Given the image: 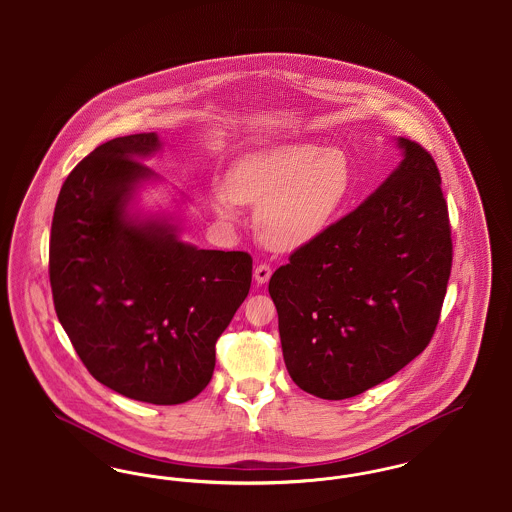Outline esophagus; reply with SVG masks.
<instances>
[{
  "instance_id": "1",
  "label": "esophagus",
  "mask_w": 512,
  "mask_h": 512,
  "mask_svg": "<svg viewBox=\"0 0 512 512\" xmlns=\"http://www.w3.org/2000/svg\"><path fill=\"white\" fill-rule=\"evenodd\" d=\"M270 274H272V268L265 265V263L257 265V267H255V272H253V276H255V282H257V284H267Z\"/></svg>"
}]
</instances>
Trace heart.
Wrapping results in <instances>:
<instances>
[{
    "mask_svg": "<svg viewBox=\"0 0 512 512\" xmlns=\"http://www.w3.org/2000/svg\"><path fill=\"white\" fill-rule=\"evenodd\" d=\"M353 186L345 151L313 142H284L240 155L226 171L215 211L234 220V203L259 205L255 230L274 251H295L328 230Z\"/></svg>",
    "mask_w": 512,
    "mask_h": 512,
    "instance_id": "b5f03b06",
    "label": "heart"
}]
</instances>
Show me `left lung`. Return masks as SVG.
<instances>
[{
	"instance_id": "8db88e82",
	"label": "left lung",
	"mask_w": 512,
	"mask_h": 512,
	"mask_svg": "<svg viewBox=\"0 0 512 512\" xmlns=\"http://www.w3.org/2000/svg\"><path fill=\"white\" fill-rule=\"evenodd\" d=\"M403 161L365 201L295 249L268 293L293 382L355 397L418 357L438 326L453 261L436 161L397 138Z\"/></svg>"
}]
</instances>
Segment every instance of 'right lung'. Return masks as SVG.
Instances as JSON below:
<instances>
[{
    "label": "right lung",
    "mask_w": 512,
    "mask_h": 512,
    "mask_svg": "<svg viewBox=\"0 0 512 512\" xmlns=\"http://www.w3.org/2000/svg\"><path fill=\"white\" fill-rule=\"evenodd\" d=\"M159 136L96 147L67 176L53 213L49 282L74 351L103 386L128 399L178 405L211 382L215 343L251 286L245 251L197 249L169 219L128 205L159 176L140 159Z\"/></svg>",
    "instance_id": "obj_1"
}]
</instances>
